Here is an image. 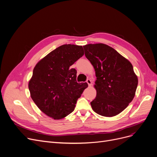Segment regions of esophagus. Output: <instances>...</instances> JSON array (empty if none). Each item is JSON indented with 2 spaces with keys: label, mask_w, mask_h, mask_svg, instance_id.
<instances>
[{
  "label": "esophagus",
  "mask_w": 157,
  "mask_h": 157,
  "mask_svg": "<svg viewBox=\"0 0 157 157\" xmlns=\"http://www.w3.org/2000/svg\"><path fill=\"white\" fill-rule=\"evenodd\" d=\"M86 82L87 83V84L89 85V86H91V84H92V82H91V80L89 79V78H88V79H87V80H86Z\"/></svg>",
  "instance_id": "1"
}]
</instances>
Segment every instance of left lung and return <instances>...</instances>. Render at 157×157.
Wrapping results in <instances>:
<instances>
[{"label": "left lung", "instance_id": "left-lung-1", "mask_svg": "<svg viewBox=\"0 0 157 157\" xmlns=\"http://www.w3.org/2000/svg\"><path fill=\"white\" fill-rule=\"evenodd\" d=\"M96 72V96L91 102L96 113L105 117L119 114L135 96L138 78L130 62L103 43L83 47Z\"/></svg>", "mask_w": 157, "mask_h": 157}]
</instances>
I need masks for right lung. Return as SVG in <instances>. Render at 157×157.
Here are the masks:
<instances>
[{
    "mask_svg": "<svg viewBox=\"0 0 157 157\" xmlns=\"http://www.w3.org/2000/svg\"><path fill=\"white\" fill-rule=\"evenodd\" d=\"M84 54L82 46L63 44L34 67L29 89L36 105L48 116L61 119L71 113L87 87L86 82H77V70L71 67Z\"/></svg>",
    "mask_w": 157,
    "mask_h": 157,
    "instance_id": "add662e5",
    "label": "right lung"
}]
</instances>
